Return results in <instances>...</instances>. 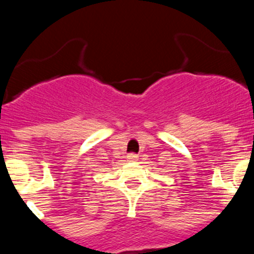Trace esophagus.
<instances>
[{
  "label": "esophagus",
  "instance_id": "34e87169",
  "mask_svg": "<svg viewBox=\"0 0 254 254\" xmlns=\"http://www.w3.org/2000/svg\"><path fill=\"white\" fill-rule=\"evenodd\" d=\"M127 157L129 161H137V160H139V156H137L136 154H129Z\"/></svg>",
  "mask_w": 254,
  "mask_h": 254
}]
</instances>
